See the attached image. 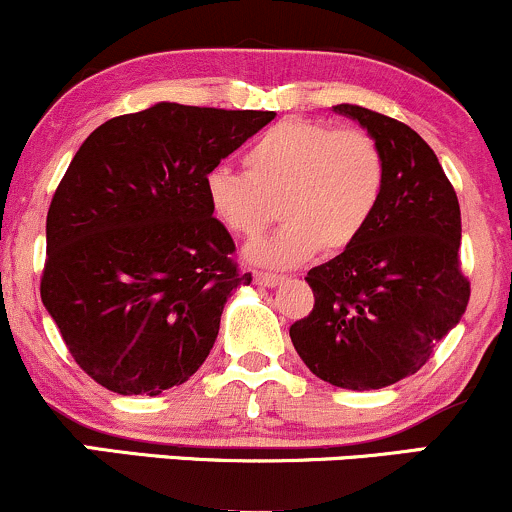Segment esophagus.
Instances as JSON below:
<instances>
[{
	"instance_id": "34e87169",
	"label": "esophagus",
	"mask_w": 512,
	"mask_h": 512,
	"mask_svg": "<svg viewBox=\"0 0 512 512\" xmlns=\"http://www.w3.org/2000/svg\"><path fill=\"white\" fill-rule=\"evenodd\" d=\"M257 286H264V289H272V286L281 284L284 281V274H276V272H257L255 274Z\"/></svg>"
}]
</instances>
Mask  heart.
Listing matches in <instances>:
<instances>
[{"instance_id": "1", "label": "heart", "mask_w": 512, "mask_h": 512, "mask_svg": "<svg viewBox=\"0 0 512 512\" xmlns=\"http://www.w3.org/2000/svg\"><path fill=\"white\" fill-rule=\"evenodd\" d=\"M245 173L214 168L207 175L211 214L226 231L255 238L274 219L284 226L250 248V260L293 267L317 250L342 252L361 238L385 190V156L363 129L330 122L284 120L255 139Z\"/></svg>"}]
</instances>
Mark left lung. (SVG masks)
<instances>
[{
  "mask_svg": "<svg viewBox=\"0 0 512 512\" xmlns=\"http://www.w3.org/2000/svg\"><path fill=\"white\" fill-rule=\"evenodd\" d=\"M334 113L378 142L385 190L361 238L305 276L315 305L289 334L320 380L380 390L424 366L467 310L460 202L414 129L361 105H334Z\"/></svg>",
  "mask_w": 512,
  "mask_h": 512,
  "instance_id": "1",
  "label": "left lung"
}]
</instances>
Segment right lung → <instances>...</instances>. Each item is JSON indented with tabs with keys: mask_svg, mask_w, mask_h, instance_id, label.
I'll return each instance as SVG.
<instances>
[{
	"mask_svg": "<svg viewBox=\"0 0 512 512\" xmlns=\"http://www.w3.org/2000/svg\"><path fill=\"white\" fill-rule=\"evenodd\" d=\"M274 117L156 103L79 146L48 209L40 298L98 385L156 397L207 361L223 305L252 276L204 182Z\"/></svg>",
	"mask_w": 512,
	"mask_h": 512,
	"instance_id": "add662e5",
	"label": "right lung"
}]
</instances>
